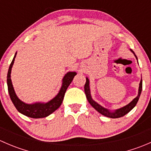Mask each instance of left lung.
I'll list each match as a JSON object with an SVG mask.
<instances>
[{"mask_svg":"<svg viewBox=\"0 0 151 151\" xmlns=\"http://www.w3.org/2000/svg\"><path fill=\"white\" fill-rule=\"evenodd\" d=\"M131 51L134 54L133 51L131 50ZM135 57H136L137 60V58L136 55L134 54ZM85 95H86V98L88 99V102L91 104V106L94 108L96 111H98L99 113H101V115H104V116L108 117V118H121V117L124 116L125 115L128 113V112H130L135 106H136L138 100H139V96H140V94L142 92V80L141 79V81L139 83V91H138V95L136 97L135 99H134L132 101H131L129 104H128L126 106H124L123 107L120 108V109H115V111L113 112H111L109 111V109H106V108L103 107L101 106V105H99L98 103L96 102L95 101H93L91 97V91H90V86H89V80H88V77H86V83L85 84Z\"/></svg>","mask_w":151,"mask_h":151,"instance_id":"obj_1","label":"left lung"}]
</instances>
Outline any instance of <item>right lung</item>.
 <instances>
[{"label":"right lung","instance_id":"1","mask_svg":"<svg viewBox=\"0 0 151 151\" xmlns=\"http://www.w3.org/2000/svg\"><path fill=\"white\" fill-rule=\"evenodd\" d=\"M16 55L17 53H15V55L11 63L8 74H7V85H8V91L11 100L13 102L16 109L18 110V112L23 114L25 116L33 118H45L52 113L53 112H55L56 109H58L59 106L61 105L67 88H68V85L71 84L77 73L74 71H69L66 74H65L63 78L62 86L59 91V93L55 98L50 100V101L47 103L38 102L30 104H25L17 96L14 90L12 80H11V71H12V68L14 64V62Z\"/></svg>","mask_w":151,"mask_h":151}]
</instances>
